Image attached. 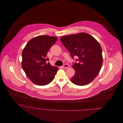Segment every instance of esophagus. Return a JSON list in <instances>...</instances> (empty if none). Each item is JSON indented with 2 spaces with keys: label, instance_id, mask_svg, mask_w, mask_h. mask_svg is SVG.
Masks as SVG:
<instances>
[{
  "label": "esophagus",
  "instance_id": "obj_1",
  "mask_svg": "<svg viewBox=\"0 0 123 123\" xmlns=\"http://www.w3.org/2000/svg\"><path fill=\"white\" fill-rule=\"evenodd\" d=\"M63 69H67V68H69L70 67V66L68 65V64H64L62 67Z\"/></svg>",
  "mask_w": 123,
  "mask_h": 123
}]
</instances>
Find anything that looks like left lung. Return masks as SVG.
Listing matches in <instances>:
<instances>
[{
	"mask_svg": "<svg viewBox=\"0 0 123 123\" xmlns=\"http://www.w3.org/2000/svg\"><path fill=\"white\" fill-rule=\"evenodd\" d=\"M61 41L69 51L72 59L77 56V63L72 68L75 73L71 82L78 86H84L93 81L98 74L103 62L102 51L98 42L85 33L64 36Z\"/></svg>",
	"mask_w": 123,
	"mask_h": 123,
	"instance_id": "1",
	"label": "left lung"
}]
</instances>
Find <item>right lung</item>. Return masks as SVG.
<instances>
[{
    "mask_svg": "<svg viewBox=\"0 0 123 123\" xmlns=\"http://www.w3.org/2000/svg\"><path fill=\"white\" fill-rule=\"evenodd\" d=\"M57 38L40 35L30 40L22 52V67L28 78L35 84L44 86L53 80L58 68L52 66L47 53Z\"/></svg>",
    "mask_w": 123,
    "mask_h": 123,
    "instance_id": "obj_1",
    "label": "right lung"
}]
</instances>
